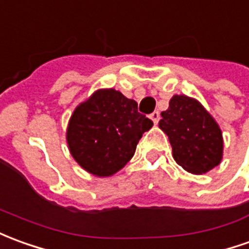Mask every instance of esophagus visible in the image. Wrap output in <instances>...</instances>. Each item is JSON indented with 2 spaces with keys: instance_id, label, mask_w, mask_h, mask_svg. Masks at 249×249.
Masks as SVG:
<instances>
[{
  "instance_id": "esophagus-1",
  "label": "esophagus",
  "mask_w": 249,
  "mask_h": 249,
  "mask_svg": "<svg viewBox=\"0 0 249 249\" xmlns=\"http://www.w3.org/2000/svg\"><path fill=\"white\" fill-rule=\"evenodd\" d=\"M149 117H151V120L154 121V124L156 125L158 123H159V120H160V113L158 112V110H155L154 113H151V116H149Z\"/></svg>"
}]
</instances>
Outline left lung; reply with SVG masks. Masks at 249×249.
Wrapping results in <instances>:
<instances>
[{
  "label": "left lung",
  "mask_w": 249,
  "mask_h": 249,
  "mask_svg": "<svg viewBox=\"0 0 249 249\" xmlns=\"http://www.w3.org/2000/svg\"><path fill=\"white\" fill-rule=\"evenodd\" d=\"M160 128L170 140L173 156L191 174H205L222 159V133L210 113L194 98L174 95L161 112Z\"/></svg>",
  "instance_id": "8db88e82"
}]
</instances>
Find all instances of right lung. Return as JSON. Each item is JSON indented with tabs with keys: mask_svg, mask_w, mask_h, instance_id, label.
I'll return each mask as SVG.
<instances>
[{
	"mask_svg": "<svg viewBox=\"0 0 249 249\" xmlns=\"http://www.w3.org/2000/svg\"><path fill=\"white\" fill-rule=\"evenodd\" d=\"M154 123L137 112V102L114 89H100L79 104L67 126L75 161L95 177H110L132 159L142 133Z\"/></svg>",
	"mask_w": 249,
	"mask_h": 249,
	"instance_id": "obj_1",
	"label": "right lung"
}]
</instances>
